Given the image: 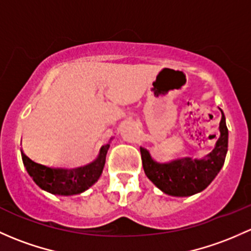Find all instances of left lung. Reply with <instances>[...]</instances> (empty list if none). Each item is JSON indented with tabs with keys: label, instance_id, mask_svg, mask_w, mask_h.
<instances>
[{
	"label": "left lung",
	"instance_id": "left-lung-1",
	"mask_svg": "<svg viewBox=\"0 0 251 251\" xmlns=\"http://www.w3.org/2000/svg\"><path fill=\"white\" fill-rule=\"evenodd\" d=\"M228 144V130L225 115L220 121V137L210 154L204 159H180L171 163L155 162L149 152L141 148L142 163L147 176L165 194L186 197L201 192L214 180L225 162Z\"/></svg>",
	"mask_w": 251,
	"mask_h": 251
}]
</instances>
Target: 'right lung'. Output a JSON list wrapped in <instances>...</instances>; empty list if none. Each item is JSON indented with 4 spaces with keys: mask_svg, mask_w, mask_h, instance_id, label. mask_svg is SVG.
Listing matches in <instances>:
<instances>
[{
    "mask_svg": "<svg viewBox=\"0 0 251 251\" xmlns=\"http://www.w3.org/2000/svg\"><path fill=\"white\" fill-rule=\"evenodd\" d=\"M108 148H109L108 144L102 147L100 156L90 165L71 171H52L50 168H47L46 166L33 162L24 152L21 154V156H23V162L26 167V171L39 188L52 195L72 196V195L81 194L96 183L103 171Z\"/></svg>",
    "mask_w": 251,
    "mask_h": 251,
    "instance_id": "obj_1",
    "label": "right lung"
}]
</instances>
